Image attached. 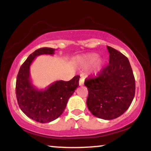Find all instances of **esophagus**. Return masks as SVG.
Wrapping results in <instances>:
<instances>
[{"instance_id": "obj_1", "label": "esophagus", "mask_w": 151, "mask_h": 151, "mask_svg": "<svg viewBox=\"0 0 151 151\" xmlns=\"http://www.w3.org/2000/svg\"><path fill=\"white\" fill-rule=\"evenodd\" d=\"M84 76L81 75L80 79H79V86L84 85Z\"/></svg>"}]
</instances>
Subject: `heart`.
Wrapping results in <instances>:
<instances>
[{
    "label": "heart",
    "mask_w": 151,
    "mask_h": 151,
    "mask_svg": "<svg viewBox=\"0 0 151 151\" xmlns=\"http://www.w3.org/2000/svg\"><path fill=\"white\" fill-rule=\"evenodd\" d=\"M98 58V55H96V54H91V55H87V56L86 57V60L87 61V62H89V63H92L95 61V60H96ZM102 65H103V61L102 60H99L98 62H97V65L99 67H101Z\"/></svg>",
    "instance_id": "b5f03b06"
}]
</instances>
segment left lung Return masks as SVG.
<instances>
[{
	"instance_id": "8db88e82",
	"label": "left lung",
	"mask_w": 151,
	"mask_h": 151,
	"mask_svg": "<svg viewBox=\"0 0 151 151\" xmlns=\"http://www.w3.org/2000/svg\"><path fill=\"white\" fill-rule=\"evenodd\" d=\"M109 65L94 78L86 79L89 95L86 105L95 116L105 120L116 119L129 108L135 96L136 83L129 59L107 46Z\"/></svg>"
}]
</instances>
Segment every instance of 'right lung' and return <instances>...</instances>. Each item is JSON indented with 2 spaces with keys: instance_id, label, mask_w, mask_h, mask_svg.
I'll use <instances>...</instances> for the list:
<instances>
[{
  "instance_id": "obj_1",
  "label": "right lung",
  "mask_w": 151,
  "mask_h": 151,
  "mask_svg": "<svg viewBox=\"0 0 151 151\" xmlns=\"http://www.w3.org/2000/svg\"><path fill=\"white\" fill-rule=\"evenodd\" d=\"M55 49L40 48L30 54L19 70L16 80L17 100L22 111L30 119L40 123L51 122L61 116L69 99L79 86L80 76L70 81H56L45 89H38L32 84L30 68L36 57L54 55Z\"/></svg>"
}]
</instances>
